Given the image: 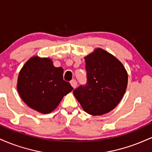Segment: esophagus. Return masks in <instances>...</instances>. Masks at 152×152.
Masks as SVG:
<instances>
[{
	"label": "esophagus",
	"mask_w": 152,
	"mask_h": 152,
	"mask_svg": "<svg viewBox=\"0 0 152 152\" xmlns=\"http://www.w3.org/2000/svg\"><path fill=\"white\" fill-rule=\"evenodd\" d=\"M70 83H71V85L72 86L73 88H76V86H77V81H76V80L73 79L72 81L70 82Z\"/></svg>",
	"instance_id": "obj_1"
}]
</instances>
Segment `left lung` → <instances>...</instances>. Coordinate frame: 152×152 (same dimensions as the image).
Here are the masks:
<instances>
[{
    "mask_svg": "<svg viewBox=\"0 0 152 152\" xmlns=\"http://www.w3.org/2000/svg\"><path fill=\"white\" fill-rule=\"evenodd\" d=\"M84 59L86 83L74 90V95L88 114H106L121 100L126 89L128 74L116 57L102 48L95 49Z\"/></svg>",
    "mask_w": 152,
    "mask_h": 152,
    "instance_id": "8db88e82",
    "label": "left lung"
}]
</instances>
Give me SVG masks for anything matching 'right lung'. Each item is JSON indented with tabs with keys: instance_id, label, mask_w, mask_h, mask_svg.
Returning <instances> with one entry per match:
<instances>
[{
	"instance_id": "1",
	"label": "right lung",
	"mask_w": 152,
	"mask_h": 152,
	"mask_svg": "<svg viewBox=\"0 0 152 152\" xmlns=\"http://www.w3.org/2000/svg\"><path fill=\"white\" fill-rule=\"evenodd\" d=\"M64 69L55 67L48 58L34 56L19 73L17 89L31 109L48 114L58 106L64 96L74 89L63 78Z\"/></svg>"
}]
</instances>
